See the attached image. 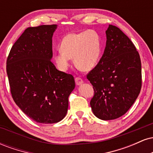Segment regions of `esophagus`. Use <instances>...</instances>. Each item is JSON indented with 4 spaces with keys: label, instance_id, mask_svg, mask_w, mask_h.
<instances>
[{
    "label": "esophagus",
    "instance_id": "34e87169",
    "mask_svg": "<svg viewBox=\"0 0 153 153\" xmlns=\"http://www.w3.org/2000/svg\"><path fill=\"white\" fill-rule=\"evenodd\" d=\"M75 83H76V85H81V84L83 82V80H82V79L81 78H79V77H76V78H75Z\"/></svg>",
    "mask_w": 153,
    "mask_h": 153
}]
</instances>
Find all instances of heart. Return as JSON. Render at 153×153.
Returning a JSON list of instances; mask_svg holds the SVG:
<instances>
[{
  "label": "heart",
  "mask_w": 153,
  "mask_h": 153,
  "mask_svg": "<svg viewBox=\"0 0 153 153\" xmlns=\"http://www.w3.org/2000/svg\"><path fill=\"white\" fill-rule=\"evenodd\" d=\"M102 41L99 33L94 29L71 33L63 38L60 50L54 55L56 65L61 71H66L70 59L82 71L93 69L99 62Z\"/></svg>",
  "instance_id": "heart-1"
}]
</instances>
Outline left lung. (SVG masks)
Listing matches in <instances>:
<instances>
[{"label": "left lung", "mask_w": 153, "mask_h": 153, "mask_svg": "<svg viewBox=\"0 0 153 153\" xmlns=\"http://www.w3.org/2000/svg\"><path fill=\"white\" fill-rule=\"evenodd\" d=\"M106 34L104 52L87 78L94 91L90 102L94 115L112 120L127 113L138 97L142 68L136 47L119 28L109 25Z\"/></svg>", "instance_id": "obj_1"}]
</instances>
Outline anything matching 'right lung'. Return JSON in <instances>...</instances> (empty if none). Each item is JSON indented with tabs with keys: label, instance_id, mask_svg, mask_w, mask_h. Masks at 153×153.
<instances>
[{
	"label": "right lung",
	"instance_id": "obj_1",
	"mask_svg": "<svg viewBox=\"0 0 153 153\" xmlns=\"http://www.w3.org/2000/svg\"><path fill=\"white\" fill-rule=\"evenodd\" d=\"M57 25L28 27L10 49L6 72L13 101L29 118L53 124L65 117L75 88L71 74L52 62V35Z\"/></svg>",
	"mask_w": 153,
	"mask_h": 153
}]
</instances>
